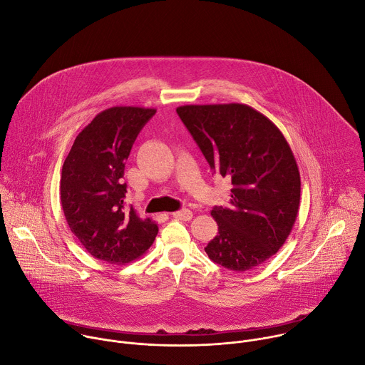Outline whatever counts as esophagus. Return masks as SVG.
Masks as SVG:
<instances>
[{"label":"esophagus","instance_id":"1","mask_svg":"<svg viewBox=\"0 0 365 365\" xmlns=\"http://www.w3.org/2000/svg\"><path fill=\"white\" fill-rule=\"evenodd\" d=\"M174 218H177V220H182V222H190L192 218V211L184 208V210H180V211H175L171 214Z\"/></svg>","mask_w":365,"mask_h":365}]
</instances>
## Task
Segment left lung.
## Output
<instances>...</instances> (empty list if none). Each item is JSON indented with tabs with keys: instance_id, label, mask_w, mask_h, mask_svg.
Wrapping results in <instances>:
<instances>
[{
	"instance_id": "obj_1",
	"label": "left lung",
	"mask_w": 365,
	"mask_h": 365,
	"mask_svg": "<svg viewBox=\"0 0 365 365\" xmlns=\"http://www.w3.org/2000/svg\"><path fill=\"white\" fill-rule=\"evenodd\" d=\"M177 113L214 171L232 180L229 207H214L218 235L204 249L229 270L272 257L297 222L301 175L279 128L243 103L185 105Z\"/></svg>"
}]
</instances>
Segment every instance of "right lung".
I'll list each match as a JSON object with an SVG mask.
<instances>
[{
  "mask_svg": "<svg viewBox=\"0 0 365 365\" xmlns=\"http://www.w3.org/2000/svg\"><path fill=\"white\" fill-rule=\"evenodd\" d=\"M157 109L113 106L98 113L76 136L64 160L60 201L71 233L93 257L125 264L154 243L158 226L126 208L125 163Z\"/></svg>",
  "mask_w": 365,
  "mask_h": 365,
  "instance_id": "right-lung-1",
  "label": "right lung"
}]
</instances>
